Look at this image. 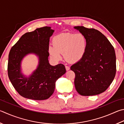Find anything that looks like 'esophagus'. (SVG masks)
Wrapping results in <instances>:
<instances>
[{
    "instance_id": "esophagus-1",
    "label": "esophagus",
    "mask_w": 124,
    "mask_h": 124,
    "mask_svg": "<svg viewBox=\"0 0 124 124\" xmlns=\"http://www.w3.org/2000/svg\"><path fill=\"white\" fill-rule=\"evenodd\" d=\"M65 67H66V70H69L70 69V67L68 66H65Z\"/></svg>"
}]
</instances>
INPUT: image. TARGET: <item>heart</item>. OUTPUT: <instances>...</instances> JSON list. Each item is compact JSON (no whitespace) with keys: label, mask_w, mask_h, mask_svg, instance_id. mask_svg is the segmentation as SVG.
<instances>
[{"label":"heart","mask_w":124,"mask_h":124,"mask_svg":"<svg viewBox=\"0 0 124 124\" xmlns=\"http://www.w3.org/2000/svg\"><path fill=\"white\" fill-rule=\"evenodd\" d=\"M53 46L49 47L51 57L55 61L62 60V53L66 59L71 63L79 61L86 53L88 42L81 33H62L56 36L53 40Z\"/></svg>","instance_id":"1"}]
</instances>
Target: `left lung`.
Here are the masks:
<instances>
[{"label": "left lung", "instance_id": "obj_1", "mask_svg": "<svg viewBox=\"0 0 124 124\" xmlns=\"http://www.w3.org/2000/svg\"><path fill=\"white\" fill-rule=\"evenodd\" d=\"M74 29L84 34L88 42L84 57L70 67L75 74L76 90L82 96L98 95L108 88L115 77V50L99 31L82 26Z\"/></svg>", "mask_w": 124, "mask_h": 124}]
</instances>
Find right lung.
Segmentation results:
<instances>
[{
  "mask_svg": "<svg viewBox=\"0 0 124 124\" xmlns=\"http://www.w3.org/2000/svg\"><path fill=\"white\" fill-rule=\"evenodd\" d=\"M54 30L44 26L26 32L11 48L8 55V76L13 87L20 95L27 99L43 100L53 94L55 82L66 73L63 64L53 66L48 61L49 39ZM39 56L37 69L29 77L21 73V61L29 53Z\"/></svg>",
  "mask_w": 124,
  "mask_h": 124,
  "instance_id": "1",
  "label": "right lung"
}]
</instances>
